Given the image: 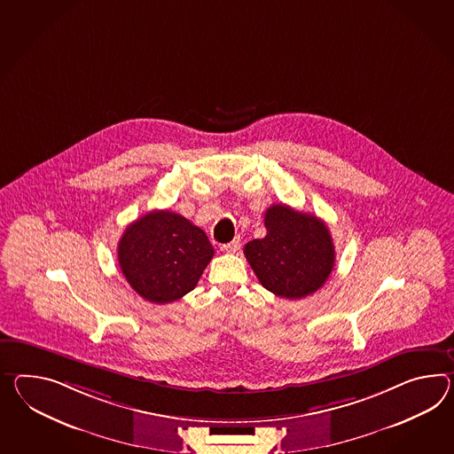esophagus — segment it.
<instances>
[{"label":"esophagus","instance_id":"34e87169","mask_svg":"<svg viewBox=\"0 0 454 454\" xmlns=\"http://www.w3.org/2000/svg\"><path fill=\"white\" fill-rule=\"evenodd\" d=\"M241 247V239L239 238H234L231 243L223 244V251L226 253H238Z\"/></svg>","mask_w":454,"mask_h":454}]
</instances>
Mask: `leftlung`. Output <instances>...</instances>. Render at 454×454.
<instances>
[{
	"label": "left lung",
	"instance_id": "8db88e82",
	"mask_svg": "<svg viewBox=\"0 0 454 454\" xmlns=\"http://www.w3.org/2000/svg\"><path fill=\"white\" fill-rule=\"evenodd\" d=\"M267 234L244 246V255L262 287L284 299H303L328 280L334 244L325 223L287 205L264 215Z\"/></svg>",
	"mask_w": 454,
	"mask_h": 454
}]
</instances>
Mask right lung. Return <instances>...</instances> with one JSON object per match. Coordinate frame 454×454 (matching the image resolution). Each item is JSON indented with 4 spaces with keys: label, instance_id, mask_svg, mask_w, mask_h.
<instances>
[{
    "label": "right lung",
    "instance_id": "add662e5",
    "mask_svg": "<svg viewBox=\"0 0 454 454\" xmlns=\"http://www.w3.org/2000/svg\"><path fill=\"white\" fill-rule=\"evenodd\" d=\"M213 254L205 231L168 210L149 211L124 230L118 243L122 276L153 303H170L187 295Z\"/></svg>",
    "mask_w": 454,
    "mask_h": 454
}]
</instances>
